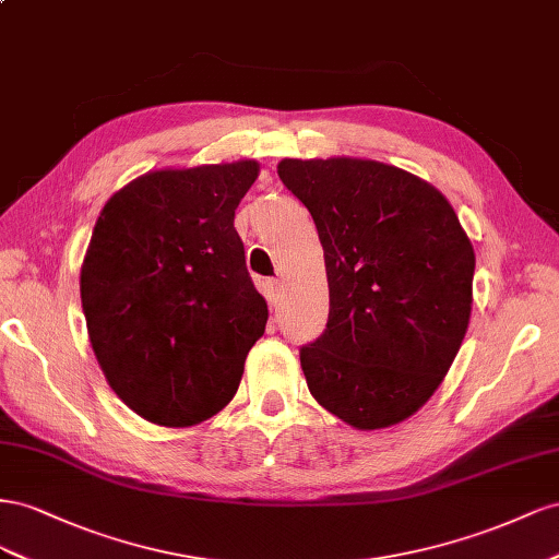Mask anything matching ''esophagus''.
<instances>
[{
    "instance_id": "esophagus-1",
    "label": "esophagus",
    "mask_w": 559,
    "mask_h": 559,
    "mask_svg": "<svg viewBox=\"0 0 559 559\" xmlns=\"http://www.w3.org/2000/svg\"><path fill=\"white\" fill-rule=\"evenodd\" d=\"M278 297H281V281L278 278H269L266 281V301L271 307L278 305Z\"/></svg>"
}]
</instances>
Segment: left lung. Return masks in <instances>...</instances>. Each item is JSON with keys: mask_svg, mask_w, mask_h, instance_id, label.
I'll use <instances>...</instances> for the list:
<instances>
[{"mask_svg": "<svg viewBox=\"0 0 559 559\" xmlns=\"http://www.w3.org/2000/svg\"><path fill=\"white\" fill-rule=\"evenodd\" d=\"M325 252L330 313L299 348L311 395L334 417L386 428L448 374L468 330L475 254L436 187L368 158H283Z\"/></svg>", "mask_w": 559, "mask_h": 559, "instance_id": "left-lung-1", "label": "left lung"}]
</instances>
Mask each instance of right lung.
I'll list each match as a JSON object with an SVG mask.
<instances>
[{"label":"right lung","mask_w":559,"mask_h":559,"mask_svg":"<svg viewBox=\"0 0 559 559\" xmlns=\"http://www.w3.org/2000/svg\"><path fill=\"white\" fill-rule=\"evenodd\" d=\"M258 162L142 175L111 197L82 266L91 346L121 401L158 426L225 407L266 301L254 290L234 213Z\"/></svg>","instance_id":"right-lung-1"}]
</instances>
